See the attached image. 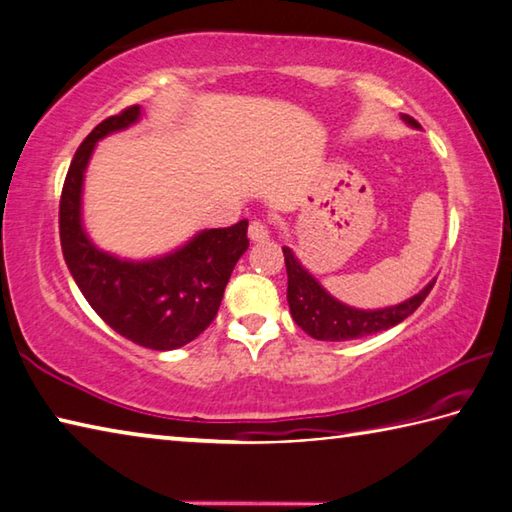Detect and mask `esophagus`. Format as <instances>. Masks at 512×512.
<instances>
[{
	"label": "esophagus",
	"mask_w": 512,
	"mask_h": 512,
	"mask_svg": "<svg viewBox=\"0 0 512 512\" xmlns=\"http://www.w3.org/2000/svg\"><path fill=\"white\" fill-rule=\"evenodd\" d=\"M248 237H250V241H264V239H268V226L264 224V221H259V219L250 221Z\"/></svg>",
	"instance_id": "obj_1"
}]
</instances>
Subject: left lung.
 <instances>
[{
    "instance_id": "left-lung-1",
    "label": "left lung",
    "mask_w": 512,
    "mask_h": 512,
    "mask_svg": "<svg viewBox=\"0 0 512 512\" xmlns=\"http://www.w3.org/2000/svg\"><path fill=\"white\" fill-rule=\"evenodd\" d=\"M410 127H418L412 116H401ZM284 262H286V275H288V288L286 300L288 309L297 327L309 333L315 340L327 342H345L356 340L365 336H374L378 331H387L396 327L398 322L421 306V302L432 291L436 280L427 284L423 291L412 295L410 300L401 304L385 306V309H356L333 297L327 288H324L315 277L306 271L300 264V259L293 255V250L284 246Z\"/></svg>"
}]
</instances>
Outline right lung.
<instances>
[{"label":"right lung","mask_w":512,"mask_h":512,"mask_svg":"<svg viewBox=\"0 0 512 512\" xmlns=\"http://www.w3.org/2000/svg\"><path fill=\"white\" fill-rule=\"evenodd\" d=\"M141 107H127L91 132L73 156L60 199L64 262L102 320L136 345L170 351L188 345L210 327L232 268L248 248V221L201 230L172 253L123 259L100 250L82 226V185L96 143L141 120Z\"/></svg>","instance_id":"1"}]
</instances>
